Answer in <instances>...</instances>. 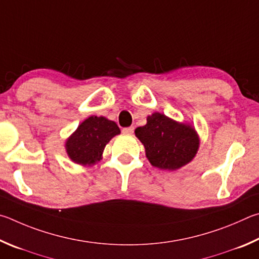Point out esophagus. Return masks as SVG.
<instances>
[{
	"label": "esophagus",
	"mask_w": 259,
	"mask_h": 259,
	"mask_svg": "<svg viewBox=\"0 0 259 259\" xmlns=\"http://www.w3.org/2000/svg\"><path fill=\"white\" fill-rule=\"evenodd\" d=\"M121 132L126 134V135H132L134 132V127L131 126V127H125V128L121 130Z\"/></svg>",
	"instance_id": "esophagus-1"
}]
</instances>
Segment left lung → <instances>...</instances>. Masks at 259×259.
Segmentation results:
<instances>
[{
  "label": "left lung",
  "instance_id": "8db88e82",
  "mask_svg": "<svg viewBox=\"0 0 259 259\" xmlns=\"http://www.w3.org/2000/svg\"><path fill=\"white\" fill-rule=\"evenodd\" d=\"M152 166L176 170L191 162L200 147V138L190 122L176 121L164 113L153 112L147 124L135 130Z\"/></svg>",
  "mask_w": 259,
  "mask_h": 259
}]
</instances>
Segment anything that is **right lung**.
<instances>
[{"instance_id":"right-lung-1","label":"right lung","mask_w":259,"mask_h":259,"mask_svg":"<svg viewBox=\"0 0 259 259\" xmlns=\"http://www.w3.org/2000/svg\"><path fill=\"white\" fill-rule=\"evenodd\" d=\"M118 134H120V130L115 121L103 116H90L66 140V152L75 164L94 166L102 159L109 141Z\"/></svg>"}]
</instances>
